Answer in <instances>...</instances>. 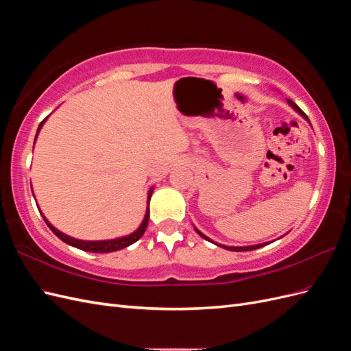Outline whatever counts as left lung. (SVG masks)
<instances>
[{
	"instance_id": "8db88e82",
	"label": "left lung",
	"mask_w": 351,
	"mask_h": 351,
	"mask_svg": "<svg viewBox=\"0 0 351 351\" xmlns=\"http://www.w3.org/2000/svg\"><path fill=\"white\" fill-rule=\"evenodd\" d=\"M287 102H289L290 104V107H293L294 108V111H297V112H299L302 117H304V119L306 120H309V119H307V117H306V114L299 108V107H297V105L293 102V101H290V99H287ZM196 230V228H195ZM196 232H197V234L200 236V237H204L205 240H208V241H210V243H214V241H212L209 237H206L205 234H202V232L199 231V230H196ZM217 244V243H215ZM267 244H269V243H262V244H253V246H243V247H234V246H226V244H217V246H219V247H224V249H227V250H231V252H247V250H254V249H259V247H263V246H267Z\"/></svg>"
}]
</instances>
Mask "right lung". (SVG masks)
Wrapping results in <instances>:
<instances>
[{"label": "right lung", "mask_w": 351, "mask_h": 351, "mask_svg": "<svg viewBox=\"0 0 351 351\" xmlns=\"http://www.w3.org/2000/svg\"><path fill=\"white\" fill-rule=\"evenodd\" d=\"M47 120V119H45ZM45 120L42 121L38 127V132H36V136H35V141L38 137V133L39 130L42 129V125H44ZM152 192L154 189L149 190V193H147V208H146V214H145V218L142 221V224L139 226V228H137L134 232H132V234L129 236H124V237H119V239H112V240H101V241H88V240H79V239H74V237H70L67 234H64V232L58 231L54 226L51 224V222L44 217V221L47 222V226L49 227V230L54 232V234L62 240L64 243L70 244V246L73 247H77L80 250H84V252H92V253H110V252H115V250H120V249H124L127 246H130V244L136 243L137 240H139L143 232L147 227V221H149V200H151V196H152Z\"/></svg>", "instance_id": "1"}]
</instances>
